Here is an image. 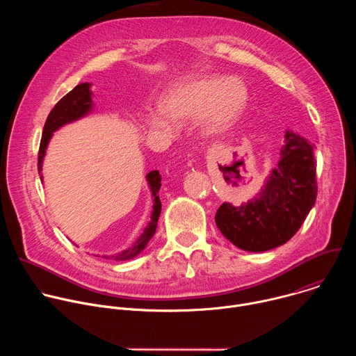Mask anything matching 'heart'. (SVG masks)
Returning <instances> with one entry per match:
<instances>
[{
    "instance_id": "obj_1",
    "label": "heart",
    "mask_w": 356,
    "mask_h": 356,
    "mask_svg": "<svg viewBox=\"0 0 356 356\" xmlns=\"http://www.w3.org/2000/svg\"><path fill=\"white\" fill-rule=\"evenodd\" d=\"M248 99V87L238 77L190 76L163 95L161 110H147L145 121L150 132L168 136L173 131V124L198 118L202 134L217 135L229 129L241 118Z\"/></svg>"
}]
</instances>
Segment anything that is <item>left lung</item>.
Here are the masks:
<instances>
[{
	"label": "left lung",
	"mask_w": 356,
	"mask_h": 356,
	"mask_svg": "<svg viewBox=\"0 0 356 356\" xmlns=\"http://www.w3.org/2000/svg\"><path fill=\"white\" fill-rule=\"evenodd\" d=\"M316 145L286 129L280 159L261 191L243 202L218 209L216 224L221 234L242 250L265 252L286 243L316 204Z\"/></svg>",
	"instance_id": "8db88e82"
}]
</instances>
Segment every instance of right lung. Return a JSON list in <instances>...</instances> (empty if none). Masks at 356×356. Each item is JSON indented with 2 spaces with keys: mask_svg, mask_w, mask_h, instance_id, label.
<instances>
[{
  "mask_svg": "<svg viewBox=\"0 0 356 356\" xmlns=\"http://www.w3.org/2000/svg\"><path fill=\"white\" fill-rule=\"evenodd\" d=\"M94 108V101H92V91H91V83H81L76 86L70 92H67L59 103L54 107V110L50 111L47 115V120L43 127V134L40 139V146H39V156H38V170L40 175V180L43 181L42 176V165L43 159L46 155V149L50 142V138L54 136V132L62 128L63 125L72 124L77 120H81L83 117H87L91 114ZM146 181L150 190L152 197H154V206H152V213H150V221L145 227L143 232L139 235V238L134 242L132 246L128 249L114 253V255H104L103 258L106 259H114V261H129L138 257L139 253L146 248L149 241L154 236L159 216L162 211V202L159 198V190L162 186V177L159 175V170H152L146 175Z\"/></svg>",
  "mask_w": 356,
  "mask_h": 356,
  "instance_id": "add662e5",
  "label": "right lung"
}]
</instances>
